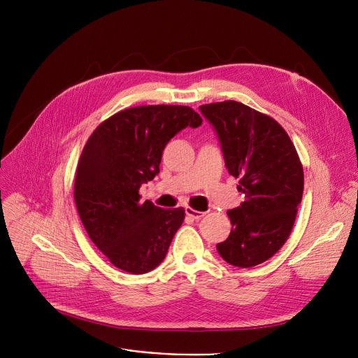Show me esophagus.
I'll return each mask as SVG.
<instances>
[{
  "mask_svg": "<svg viewBox=\"0 0 358 358\" xmlns=\"http://www.w3.org/2000/svg\"><path fill=\"white\" fill-rule=\"evenodd\" d=\"M185 215L189 216L190 219H193V220H199V219H201V217L204 216L203 212L194 210V209H192V208H185Z\"/></svg>",
  "mask_w": 358,
  "mask_h": 358,
  "instance_id": "1",
  "label": "esophagus"
}]
</instances>
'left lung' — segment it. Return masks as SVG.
<instances>
[{
  "instance_id": "8db88e82",
  "label": "left lung",
  "mask_w": 358,
  "mask_h": 358,
  "mask_svg": "<svg viewBox=\"0 0 358 358\" xmlns=\"http://www.w3.org/2000/svg\"><path fill=\"white\" fill-rule=\"evenodd\" d=\"M213 126L228 173L245 194L228 210L231 235L217 243L231 266L248 268L271 258L287 241L303 196V166L286 130L238 101L199 107Z\"/></svg>"
}]
</instances>
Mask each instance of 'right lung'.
Wrapping results in <instances>:
<instances>
[{
	"mask_svg": "<svg viewBox=\"0 0 358 358\" xmlns=\"http://www.w3.org/2000/svg\"><path fill=\"white\" fill-rule=\"evenodd\" d=\"M201 122L187 106H141L116 113L92 131L78 161L73 199L90 239L113 266L145 274L164 261L184 209L142 203L139 189L159 173L165 145Z\"/></svg>",
	"mask_w": 358,
	"mask_h": 358,
	"instance_id": "obj_1",
	"label": "right lung"
}]
</instances>
